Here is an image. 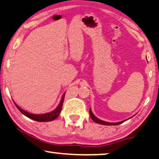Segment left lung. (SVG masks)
<instances>
[{"label": "left lung", "mask_w": 159, "mask_h": 159, "mask_svg": "<svg viewBox=\"0 0 159 159\" xmlns=\"http://www.w3.org/2000/svg\"><path fill=\"white\" fill-rule=\"evenodd\" d=\"M89 114H90V117L92 119L94 120V122L97 123V124H102V125H109V126H111V125H119V124H122L123 122L126 121V120H122V121L120 122H117V123H110V122H106V121H104V120H102L100 119H99V118H97L96 116H94V114L92 113V110H89Z\"/></svg>", "instance_id": "1"}]
</instances>
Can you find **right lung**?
I'll return each instance as SVG.
<instances>
[{
	"instance_id": "obj_1",
	"label": "right lung",
	"mask_w": 159,
	"mask_h": 159,
	"mask_svg": "<svg viewBox=\"0 0 159 159\" xmlns=\"http://www.w3.org/2000/svg\"><path fill=\"white\" fill-rule=\"evenodd\" d=\"M65 95V94L64 93V94L62 95V99H61V101H60V103L59 104V105L56 109L54 110V111L52 112H50V113L41 114V115H36V114H33V113H28V112L24 111V110H22L21 107H19L15 102H14V104H15L16 107H17L19 111H20L21 113L23 114V115L27 116V117L30 118V119H33L34 120H36V121H39V122L51 121V120L56 119V118H57L59 116H60V112H61V111H62V105H63V102H64Z\"/></svg>"
}]
</instances>
